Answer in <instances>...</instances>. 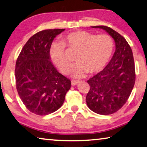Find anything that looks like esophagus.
I'll use <instances>...</instances> for the list:
<instances>
[{"label": "esophagus", "instance_id": "esophagus-1", "mask_svg": "<svg viewBox=\"0 0 147 147\" xmlns=\"http://www.w3.org/2000/svg\"><path fill=\"white\" fill-rule=\"evenodd\" d=\"M80 82L79 81H77V80H72L71 81V84L73 85V86H75L77 84H78Z\"/></svg>", "mask_w": 147, "mask_h": 147}]
</instances>
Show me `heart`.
Instances as JSON below:
<instances>
[{
    "instance_id": "b5f03b06",
    "label": "heart",
    "mask_w": 147,
    "mask_h": 147,
    "mask_svg": "<svg viewBox=\"0 0 147 147\" xmlns=\"http://www.w3.org/2000/svg\"><path fill=\"white\" fill-rule=\"evenodd\" d=\"M65 46L78 51L76 57L78 63L73 67L72 75L74 78H80L88 73H100L106 67L113 55L114 41L108 34L96 35L81 30L65 36L63 42L53 43L50 48L52 60L61 73L67 74L72 63L67 55Z\"/></svg>"
}]
</instances>
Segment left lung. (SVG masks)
I'll list each match as a JSON object with an SVG mask.
<instances>
[{
  "label": "left lung",
  "mask_w": 147,
  "mask_h": 147,
  "mask_svg": "<svg viewBox=\"0 0 147 147\" xmlns=\"http://www.w3.org/2000/svg\"><path fill=\"white\" fill-rule=\"evenodd\" d=\"M108 32L115 43V51L108 65L87 81L90 90L87 106L96 113L109 115L125 104L135 82V69L131 48L119 33L105 26H92Z\"/></svg>",
  "instance_id": "left-lung-1"
}]
</instances>
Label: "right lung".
<instances>
[{
	"mask_svg": "<svg viewBox=\"0 0 147 147\" xmlns=\"http://www.w3.org/2000/svg\"><path fill=\"white\" fill-rule=\"evenodd\" d=\"M65 29L45 30L32 36L24 46L15 67L18 95L28 110L46 115L57 110L71 88L69 78L51 62L50 48L54 38Z\"/></svg>",
	"mask_w": 147,
	"mask_h": 147,
	"instance_id": "right-lung-1",
	"label": "right lung"
}]
</instances>
